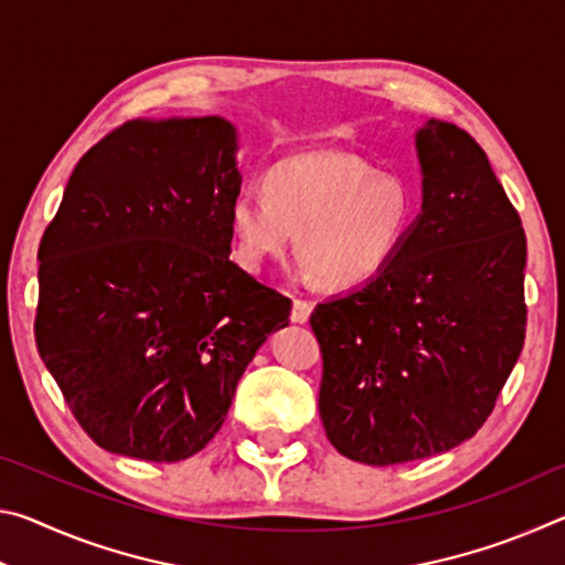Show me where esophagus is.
I'll return each instance as SVG.
<instances>
[{"mask_svg": "<svg viewBox=\"0 0 565 565\" xmlns=\"http://www.w3.org/2000/svg\"><path fill=\"white\" fill-rule=\"evenodd\" d=\"M311 317V303L303 299H294L291 303V321L294 323H306Z\"/></svg>", "mask_w": 565, "mask_h": 565, "instance_id": "esophagus-1", "label": "esophagus"}]
</instances>
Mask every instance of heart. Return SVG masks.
I'll list each match as a JSON object with an SVG mask.
<instances>
[{"instance_id":"1","label":"heart","mask_w":565,"mask_h":565,"mask_svg":"<svg viewBox=\"0 0 565 565\" xmlns=\"http://www.w3.org/2000/svg\"><path fill=\"white\" fill-rule=\"evenodd\" d=\"M266 196L244 189L228 206L236 262L262 271L299 232L306 271L323 289H356L388 269L414 224V194L396 174L341 151L276 161Z\"/></svg>"}]
</instances>
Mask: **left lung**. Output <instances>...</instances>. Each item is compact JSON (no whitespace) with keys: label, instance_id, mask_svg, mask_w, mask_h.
Instances as JSON below:
<instances>
[{"label":"left lung","instance_id":"1","mask_svg":"<svg viewBox=\"0 0 565 565\" xmlns=\"http://www.w3.org/2000/svg\"><path fill=\"white\" fill-rule=\"evenodd\" d=\"M424 204L374 281L311 313L319 414L341 456L394 466L471 438L525 339V234L486 151L456 124L416 134Z\"/></svg>","mask_w":565,"mask_h":565}]
</instances>
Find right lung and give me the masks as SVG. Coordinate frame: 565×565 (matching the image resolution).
<instances>
[{
  "mask_svg": "<svg viewBox=\"0 0 565 565\" xmlns=\"http://www.w3.org/2000/svg\"><path fill=\"white\" fill-rule=\"evenodd\" d=\"M234 154L222 117L121 124L74 167L42 236L36 349L104 451H202L289 323L291 301L228 259Z\"/></svg>",
  "mask_w": 565,
  "mask_h": 565,
  "instance_id": "right-lung-1",
  "label": "right lung"
}]
</instances>
